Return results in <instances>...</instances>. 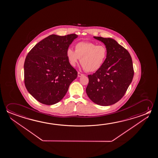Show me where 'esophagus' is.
<instances>
[{
  "mask_svg": "<svg viewBox=\"0 0 158 158\" xmlns=\"http://www.w3.org/2000/svg\"><path fill=\"white\" fill-rule=\"evenodd\" d=\"M83 75H84V74H81V73H80V72L78 73V77H82V76H83Z\"/></svg>",
  "mask_w": 158,
  "mask_h": 158,
  "instance_id": "1",
  "label": "esophagus"
}]
</instances>
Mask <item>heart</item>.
Returning a JSON list of instances; mask_svg holds the SVG:
<instances>
[{
    "label": "heart",
    "mask_w": 158,
    "mask_h": 158,
    "mask_svg": "<svg viewBox=\"0 0 158 158\" xmlns=\"http://www.w3.org/2000/svg\"><path fill=\"white\" fill-rule=\"evenodd\" d=\"M68 62L75 67L79 59L83 68L87 72H94L104 65L107 57V49L102 44L93 42H80L75 45V51L69 48L66 52Z\"/></svg>",
    "instance_id": "heart-1"
}]
</instances>
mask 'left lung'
<instances>
[{"label":"left lung","instance_id":"obj_1","mask_svg":"<svg viewBox=\"0 0 158 158\" xmlns=\"http://www.w3.org/2000/svg\"><path fill=\"white\" fill-rule=\"evenodd\" d=\"M94 37L106 46L107 57L100 69L88 75L86 92L94 103L109 106L121 99L132 82L134 75L132 58L127 49L114 39Z\"/></svg>","mask_w":158,"mask_h":158}]
</instances>
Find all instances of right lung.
Here are the masks:
<instances>
[{"instance_id":"right-lung-1","label":"right lung","mask_w":158,"mask_h":158,"mask_svg":"<svg viewBox=\"0 0 158 158\" xmlns=\"http://www.w3.org/2000/svg\"><path fill=\"white\" fill-rule=\"evenodd\" d=\"M76 34L51 35L31 49L24 63L26 89L42 104L52 105L60 101L78 73L68 62L66 52Z\"/></svg>"}]
</instances>
